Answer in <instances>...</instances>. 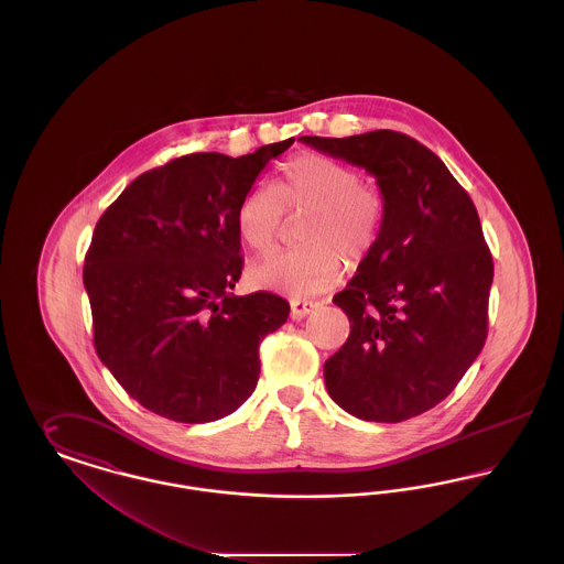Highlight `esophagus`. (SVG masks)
<instances>
[{
  "mask_svg": "<svg viewBox=\"0 0 564 564\" xmlns=\"http://www.w3.org/2000/svg\"><path fill=\"white\" fill-rule=\"evenodd\" d=\"M317 306H319V302H313V300H292V317L294 319H304Z\"/></svg>",
  "mask_w": 564,
  "mask_h": 564,
  "instance_id": "obj_1",
  "label": "esophagus"
}]
</instances>
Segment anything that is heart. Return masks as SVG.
<instances>
[{"label":"heart","instance_id":"obj_1","mask_svg":"<svg viewBox=\"0 0 564 564\" xmlns=\"http://www.w3.org/2000/svg\"><path fill=\"white\" fill-rule=\"evenodd\" d=\"M306 214L292 251L258 262L249 279L256 288L306 297L336 285L350 267L361 264L382 230L380 192L361 182L345 162L323 154H300L285 162L274 186L249 189L237 209L241 241L256 253H269L279 241L285 215Z\"/></svg>","mask_w":564,"mask_h":564}]
</instances>
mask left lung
<instances>
[{
  "label": "left lung",
  "instance_id": "left-lung-1",
  "mask_svg": "<svg viewBox=\"0 0 564 564\" xmlns=\"http://www.w3.org/2000/svg\"><path fill=\"white\" fill-rule=\"evenodd\" d=\"M300 141L364 166L384 203L372 253L334 295L350 334L323 366L327 393L361 421L419 416L453 393L486 343L492 258L476 205L408 134Z\"/></svg>",
  "mask_w": 564,
  "mask_h": 564
}]
</instances>
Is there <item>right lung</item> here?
Wrapping results in <instances>:
<instances>
[{"mask_svg":"<svg viewBox=\"0 0 564 564\" xmlns=\"http://www.w3.org/2000/svg\"><path fill=\"white\" fill-rule=\"evenodd\" d=\"M292 143L166 162L99 217L84 258L95 349L154 414L212 423L253 393L260 343L288 322L290 304L269 292H230L242 270L237 209Z\"/></svg>","mask_w":564,"mask_h":564,"instance_id":"1","label":"right lung"}]
</instances>
